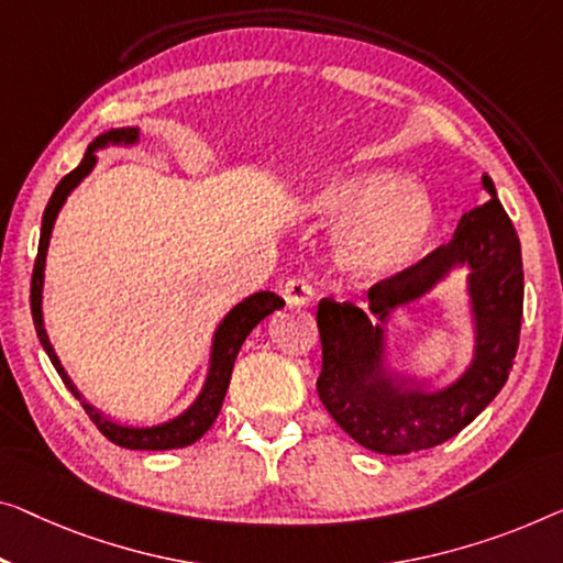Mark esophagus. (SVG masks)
Here are the masks:
<instances>
[{"instance_id": "34e87169", "label": "esophagus", "mask_w": 563, "mask_h": 563, "mask_svg": "<svg viewBox=\"0 0 563 563\" xmlns=\"http://www.w3.org/2000/svg\"><path fill=\"white\" fill-rule=\"evenodd\" d=\"M285 300H288L290 306H298L303 308L308 306L310 300H313V285H310L306 278H290L285 283Z\"/></svg>"}]
</instances>
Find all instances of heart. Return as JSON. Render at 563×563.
Returning a JSON list of instances; mask_svg holds the SVG:
<instances>
[{"mask_svg":"<svg viewBox=\"0 0 563 563\" xmlns=\"http://www.w3.org/2000/svg\"><path fill=\"white\" fill-rule=\"evenodd\" d=\"M310 209L333 220H356L341 238V263L366 280L391 278L415 263L432 232V199L397 172L372 169L318 189Z\"/></svg>","mask_w":563,"mask_h":563,"instance_id":"heart-1","label":"heart"}]
</instances>
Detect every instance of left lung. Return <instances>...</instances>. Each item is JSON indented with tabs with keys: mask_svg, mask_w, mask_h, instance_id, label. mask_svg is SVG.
<instances>
[{
	"mask_svg": "<svg viewBox=\"0 0 563 563\" xmlns=\"http://www.w3.org/2000/svg\"><path fill=\"white\" fill-rule=\"evenodd\" d=\"M483 189L490 199L470 209L448 245L368 288L366 308L382 323L374 325L366 310L349 300L323 298L318 303L323 346L318 397L335 424L366 450L409 455L448 442L508 382L523 318L521 242L488 174H483ZM455 266L468 267L476 351L460 380L430 393L426 383L383 368V329L394 309L423 297Z\"/></svg>",
	"mask_w": 563,
	"mask_h": 563,
	"instance_id": "8db88e82",
	"label": "left lung"
}]
</instances>
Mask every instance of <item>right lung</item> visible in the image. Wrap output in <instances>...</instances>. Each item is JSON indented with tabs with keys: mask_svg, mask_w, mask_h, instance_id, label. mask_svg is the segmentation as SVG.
Masks as SVG:
<instances>
[{
	"mask_svg": "<svg viewBox=\"0 0 563 563\" xmlns=\"http://www.w3.org/2000/svg\"><path fill=\"white\" fill-rule=\"evenodd\" d=\"M139 141V129H111L108 133H100V136L88 146L82 162L75 166V169L63 176L60 184H57L53 197H49L45 214H42V230H40V247H37V260H35V271H32V288H30V306H32V321H35V331L37 339L45 349V354L49 356V362L57 368L60 379L65 382V387L73 391L75 399H80L82 409H86L88 417L93 419L96 427L106 434L108 440L119 448L125 450H176V448H187V444H195L201 434H205L209 427L214 424L217 415H220L224 394H228L230 379H232V366L234 358H238L242 343L250 335V331L255 325L273 313V310H280L285 306V300L280 296H275L271 290H260L253 292V296L242 300V303L234 306L228 316L222 318V323L217 325L214 331V341H212V356H209V372L205 379V387H201L199 397L191 401L189 409H184L179 417L169 419V422L154 424V427H131V424H121L113 422L111 417H106L103 412H98L93 405H88L82 399V394L75 389V384L70 382V376L65 374V368L57 358L53 343L47 339L45 323H42V283H45V257H47V245H49V234H53L57 212H60L65 199L70 191L78 187V184L86 179V176L93 172L96 166V151L103 148L108 144H123L131 146Z\"/></svg>",
	"mask_w": 563,
	"mask_h": 563,
	"instance_id": "obj_1",
	"label": "right lung"
}]
</instances>
